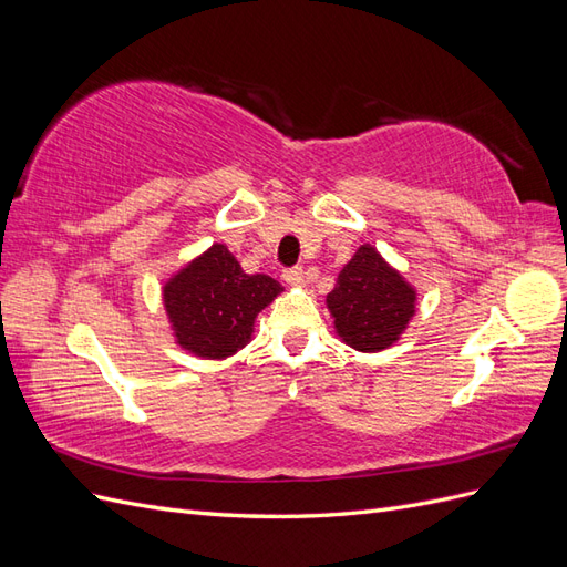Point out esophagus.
I'll list each match as a JSON object with an SVG mask.
<instances>
[{"label":"esophagus","instance_id":"esophagus-1","mask_svg":"<svg viewBox=\"0 0 567 567\" xmlns=\"http://www.w3.org/2000/svg\"><path fill=\"white\" fill-rule=\"evenodd\" d=\"M284 281L290 284V286H300L305 281V271L302 267H290V269H284Z\"/></svg>","mask_w":567,"mask_h":567}]
</instances>
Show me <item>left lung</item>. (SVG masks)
I'll return each mask as SVG.
<instances>
[{"label":"left lung","mask_w":567,"mask_h":567,"mask_svg":"<svg viewBox=\"0 0 567 567\" xmlns=\"http://www.w3.org/2000/svg\"><path fill=\"white\" fill-rule=\"evenodd\" d=\"M342 342L359 352H381L400 340L416 312V290L373 246H359L326 296Z\"/></svg>","instance_id":"1"}]
</instances>
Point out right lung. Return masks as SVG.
Here are the masks:
<instances>
[{
    "label": "right lung",
    "mask_w": 567,
    "mask_h": 567,
    "mask_svg": "<svg viewBox=\"0 0 567 567\" xmlns=\"http://www.w3.org/2000/svg\"><path fill=\"white\" fill-rule=\"evenodd\" d=\"M281 290L267 274H246L227 246L215 244L165 284L163 302L184 350L225 359L248 346L255 317Z\"/></svg>",
    "instance_id": "1"
}]
</instances>
